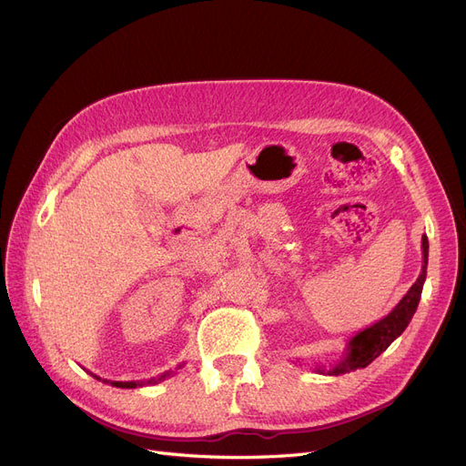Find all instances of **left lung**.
I'll use <instances>...</instances> for the list:
<instances>
[{
	"instance_id": "1",
	"label": "left lung",
	"mask_w": 466,
	"mask_h": 466,
	"mask_svg": "<svg viewBox=\"0 0 466 466\" xmlns=\"http://www.w3.org/2000/svg\"><path fill=\"white\" fill-rule=\"evenodd\" d=\"M426 267H428V238L424 234L422 236V268L417 282L409 288V291L401 298V301L391 309V313H388L378 322L370 324L369 329L357 332L348 341L346 353L339 357L338 363L330 367H317L315 370L319 374L339 376L357 369L369 367L378 355L384 353L390 348V343L403 334L412 315L417 311L420 294H422V286L426 280Z\"/></svg>"
}]
</instances>
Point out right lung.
Segmentation results:
<instances>
[{
  "mask_svg": "<svg viewBox=\"0 0 466 466\" xmlns=\"http://www.w3.org/2000/svg\"><path fill=\"white\" fill-rule=\"evenodd\" d=\"M178 367H182V365H178ZM94 378H97V380H101L99 376H96V374H92ZM167 376H170V372H165V374H161L159 378H151V380H136V382H116V380H103L106 384H111V386H115V388H127V390H132V388H142V386H146V384H157V382H161V380H165Z\"/></svg>",
  "mask_w": 466,
  "mask_h": 466,
  "instance_id": "add662e5",
  "label": "right lung"
}]
</instances>
